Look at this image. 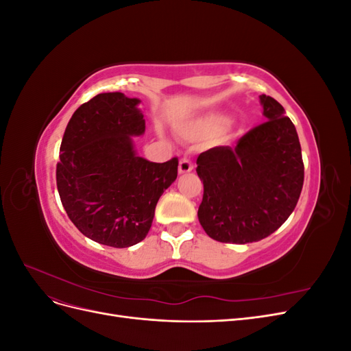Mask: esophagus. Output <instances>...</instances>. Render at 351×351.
Here are the masks:
<instances>
[{
    "instance_id": "obj_1",
    "label": "esophagus",
    "mask_w": 351,
    "mask_h": 351,
    "mask_svg": "<svg viewBox=\"0 0 351 351\" xmlns=\"http://www.w3.org/2000/svg\"><path fill=\"white\" fill-rule=\"evenodd\" d=\"M193 169V164L190 162V159L187 158H182L180 159V164H178V173L180 174H187Z\"/></svg>"
}]
</instances>
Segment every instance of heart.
Masks as SVG:
<instances>
[{
  "mask_svg": "<svg viewBox=\"0 0 351 351\" xmlns=\"http://www.w3.org/2000/svg\"><path fill=\"white\" fill-rule=\"evenodd\" d=\"M226 123L227 119L224 115H204L200 119H196L192 123L186 124L182 129V133L187 137H195V139H205V137H210L218 133Z\"/></svg>",
  "mask_w": 351,
  "mask_h": 351,
  "instance_id": "1",
  "label": "heart"
}]
</instances>
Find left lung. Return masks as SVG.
<instances>
[{
    "mask_svg": "<svg viewBox=\"0 0 351 351\" xmlns=\"http://www.w3.org/2000/svg\"><path fill=\"white\" fill-rule=\"evenodd\" d=\"M267 121L234 147L215 146L197 156L204 197L197 217L221 243L246 244L277 231L300 197L304 165L295 127L282 105L261 95Z\"/></svg>",
    "mask_w": 351,
    "mask_h": 351,
    "instance_id": "8db88e82",
    "label": "left lung"
}]
</instances>
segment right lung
<instances>
[{
	"instance_id": "right-lung-1",
	"label": "right lung",
	"mask_w": 351,
	"mask_h": 351,
	"mask_svg": "<svg viewBox=\"0 0 351 351\" xmlns=\"http://www.w3.org/2000/svg\"><path fill=\"white\" fill-rule=\"evenodd\" d=\"M141 101L99 93L74 111L57 164L61 204L77 230L111 247L142 241L159 197L177 178L178 159L158 164L137 156L132 136L145 133Z\"/></svg>"
}]
</instances>
